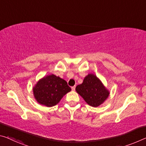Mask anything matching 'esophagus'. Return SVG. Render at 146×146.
<instances>
[{"mask_svg": "<svg viewBox=\"0 0 146 146\" xmlns=\"http://www.w3.org/2000/svg\"><path fill=\"white\" fill-rule=\"evenodd\" d=\"M71 90H73V91H75V86H74L71 87Z\"/></svg>", "mask_w": 146, "mask_h": 146, "instance_id": "esophagus-1", "label": "esophagus"}]
</instances>
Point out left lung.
I'll return each mask as SVG.
<instances>
[{
    "label": "left lung",
    "mask_w": 146,
    "mask_h": 146,
    "mask_svg": "<svg viewBox=\"0 0 146 146\" xmlns=\"http://www.w3.org/2000/svg\"><path fill=\"white\" fill-rule=\"evenodd\" d=\"M75 90L86 102L94 107L101 105L109 96V92L93 74H88Z\"/></svg>",
    "instance_id": "left-lung-1"
}]
</instances>
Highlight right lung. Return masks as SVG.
I'll return each instance as SVG.
<instances>
[{
    "label": "right lung",
    "mask_w": 146,
    "mask_h": 146,
    "mask_svg": "<svg viewBox=\"0 0 146 146\" xmlns=\"http://www.w3.org/2000/svg\"><path fill=\"white\" fill-rule=\"evenodd\" d=\"M70 91L66 80L53 74L41 78L33 88L36 101L48 107L56 105Z\"/></svg>",
    "instance_id": "obj_1"
}]
</instances>
